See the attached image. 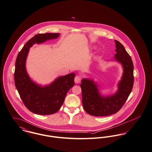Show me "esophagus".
I'll use <instances>...</instances> for the list:
<instances>
[{"instance_id":"esophagus-1","label":"esophagus","mask_w":152,"mask_h":152,"mask_svg":"<svg viewBox=\"0 0 152 152\" xmlns=\"http://www.w3.org/2000/svg\"><path fill=\"white\" fill-rule=\"evenodd\" d=\"M81 81V77L79 76H76L75 78V82L76 83H79Z\"/></svg>"}]
</instances>
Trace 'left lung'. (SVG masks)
I'll return each mask as SVG.
<instances>
[{
  "label": "left lung",
  "instance_id": "8db88e82",
  "mask_svg": "<svg viewBox=\"0 0 152 152\" xmlns=\"http://www.w3.org/2000/svg\"><path fill=\"white\" fill-rule=\"evenodd\" d=\"M116 54L115 59L123 67L122 79L118 84L117 91L111 96H103L99 93L98 86L93 80L83 79L80 87L82 92V104L88 114L104 117L115 114L122 107L128 98L134 82V65L131 57L124 47L115 40Z\"/></svg>",
  "mask_w": 152,
  "mask_h": 152
}]
</instances>
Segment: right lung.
<instances>
[{"instance_id": "add662e5", "label": "right lung", "mask_w": 152, "mask_h": 152, "mask_svg": "<svg viewBox=\"0 0 152 152\" xmlns=\"http://www.w3.org/2000/svg\"><path fill=\"white\" fill-rule=\"evenodd\" d=\"M59 36V33L35 35L17 55L14 75L15 86L25 106L36 114L51 115L58 111L69 90L75 84V73L60 76L50 85L42 87L32 81L26 71V62L30 48L34 44H41Z\"/></svg>"}]
</instances>
